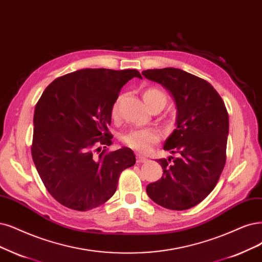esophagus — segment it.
<instances>
[{"label": "esophagus", "mask_w": 262, "mask_h": 262, "mask_svg": "<svg viewBox=\"0 0 262 262\" xmlns=\"http://www.w3.org/2000/svg\"><path fill=\"white\" fill-rule=\"evenodd\" d=\"M146 161H147V158H146V157L140 156V154H139V156H137V163H138V164H139V163H144Z\"/></svg>", "instance_id": "34e87169"}]
</instances>
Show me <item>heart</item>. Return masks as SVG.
Wrapping results in <instances>:
<instances>
[{
    "instance_id": "1",
    "label": "heart",
    "mask_w": 262,
    "mask_h": 262,
    "mask_svg": "<svg viewBox=\"0 0 262 262\" xmlns=\"http://www.w3.org/2000/svg\"><path fill=\"white\" fill-rule=\"evenodd\" d=\"M142 99L149 109L153 106H161L163 109L167 102V97L162 91L158 89H147L142 93ZM112 116L116 118L119 114V101H116L112 106ZM160 135L157 130L146 128V129H135L124 135L123 141L127 144L129 148H133L139 152H148L152 144L158 142Z\"/></svg>"
}]
</instances>
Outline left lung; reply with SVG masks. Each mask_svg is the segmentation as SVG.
I'll use <instances>...</instances> for the list:
<instances>
[{
	"instance_id": "obj_1",
	"label": "left lung",
	"mask_w": 262,
	"mask_h": 262,
	"mask_svg": "<svg viewBox=\"0 0 262 262\" xmlns=\"http://www.w3.org/2000/svg\"><path fill=\"white\" fill-rule=\"evenodd\" d=\"M142 75L169 91L177 106V128L163 147L177 158L158 160L163 176L149 183L147 193L167 209L194 207L214 190L225 167L229 134L225 102L207 81L176 68L144 70Z\"/></svg>"
}]
</instances>
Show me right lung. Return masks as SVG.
Masks as SVG:
<instances>
[{"label":"right lung","mask_w":262,"mask_h":262,"mask_svg":"<svg viewBox=\"0 0 262 262\" xmlns=\"http://www.w3.org/2000/svg\"><path fill=\"white\" fill-rule=\"evenodd\" d=\"M133 77L141 75L135 69L77 70L57 77L38 99L32 159L45 188L63 206L86 211L102 205L121 172L136 163L129 148L105 149L113 138L112 106Z\"/></svg>","instance_id":"1"}]
</instances>
